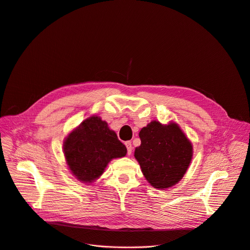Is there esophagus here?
Wrapping results in <instances>:
<instances>
[{
  "label": "esophagus",
  "instance_id": "obj_1",
  "mask_svg": "<svg viewBox=\"0 0 250 250\" xmlns=\"http://www.w3.org/2000/svg\"><path fill=\"white\" fill-rule=\"evenodd\" d=\"M125 146H126V149H127V154L130 155V154H131V151H132L131 142H130V141H126V142H125Z\"/></svg>",
  "mask_w": 250,
  "mask_h": 250
}]
</instances>
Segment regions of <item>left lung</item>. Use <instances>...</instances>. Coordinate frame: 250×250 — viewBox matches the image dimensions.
Returning a JSON list of instances; mask_svg holds the SVG:
<instances>
[{
	"mask_svg": "<svg viewBox=\"0 0 250 250\" xmlns=\"http://www.w3.org/2000/svg\"><path fill=\"white\" fill-rule=\"evenodd\" d=\"M141 145L135 148L146 179L157 189H167L179 182L193 156V146L175 123L162 125L153 121L139 131Z\"/></svg>",
	"mask_w": 250,
	"mask_h": 250,
	"instance_id": "8db88e82",
	"label": "left lung"
}]
</instances>
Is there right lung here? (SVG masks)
I'll return each mask as SVG.
<instances>
[{
  "instance_id": "right-lung-1",
  "label": "right lung",
  "mask_w": 250,
  "mask_h": 250,
  "mask_svg": "<svg viewBox=\"0 0 250 250\" xmlns=\"http://www.w3.org/2000/svg\"><path fill=\"white\" fill-rule=\"evenodd\" d=\"M63 150L71 173L83 183H92L112 159L126 154V147L117 133L97 116L83 121L68 134Z\"/></svg>"
}]
</instances>
